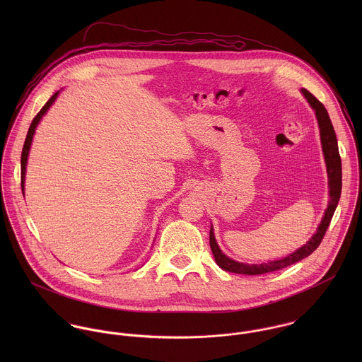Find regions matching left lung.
<instances>
[{
	"instance_id": "obj_1",
	"label": "left lung",
	"mask_w": 362,
	"mask_h": 362,
	"mask_svg": "<svg viewBox=\"0 0 362 362\" xmlns=\"http://www.w3.org/2000/svg\"><path fill=\"white\" fill-rule=\"evenodd\" d=\"M301 92H303L304 98L308 100L310 107L315 110V115H316L319 131H320V144H322V151H323L325 161H326V170H327V177H329V197H330L327 209L325 210V216H323L316 233L312 235V238H310V241L305 245H303L301 248H298L297 251H294L293 254H290L283 259L270 260L267 263H260V264L241 263V262H237L234 259L226 257L216 243L213 227H210V233H209L210 250L213 252L216 263L223 270H227L231 273H238V274L257 276V274H264V273L284 269L290 264L297 263L301 259L310 257V254L322 243L325 233L330 224V220L333 217V213L337 207L340 194H341V158L339 155L337 138H336L334 128L332 125V121L329 118V114H327L325 105L320 103L307 89H301Z\"/></svg>"
}]
</instances>
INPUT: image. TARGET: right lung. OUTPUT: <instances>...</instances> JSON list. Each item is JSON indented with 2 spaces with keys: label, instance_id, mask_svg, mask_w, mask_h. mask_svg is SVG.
<instances>
[{
  "label": "right lung",
  "instance_id": "add662e5",
  "mask_svg": "<svg viewBox=\"0 0 362 362\" xmlns=\"http://www.w3.org/2000/svg\"><path fill=\"white\" fill-rule=\"evenodd\" d=\"M59 92H55L52 95V98L49 99V102L43 105V108L39 111V114L33 118L30 127H29V131H28V135H26V139H25V145H23V149H22V156H21V187H22V192L25 191V173H26V163H28V156H29V151H30V145H32V139H33V135H35V131H36V127L37 124L40 122L42 117L46 114V111L52 107V104L54 103V100L57 99Z\"/></svg>",
  "mask_w": 362,
  "mask_h": 362
}]
</instances>
